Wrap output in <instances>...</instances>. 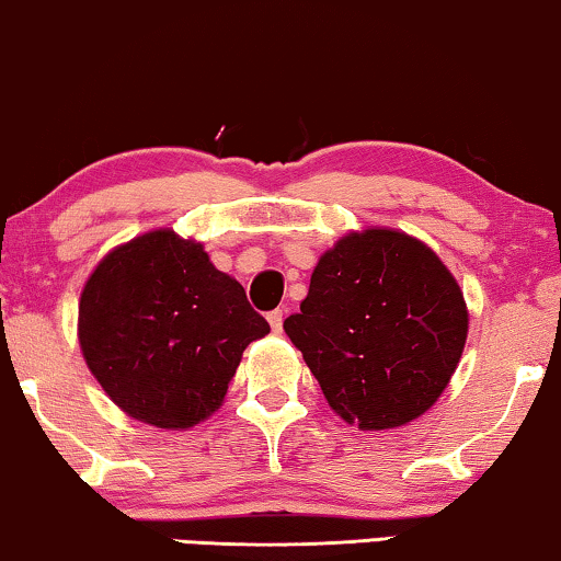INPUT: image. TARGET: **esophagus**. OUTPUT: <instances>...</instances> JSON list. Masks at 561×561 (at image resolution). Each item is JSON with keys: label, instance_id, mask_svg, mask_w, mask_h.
Returning a JSON list of instances; mask_svg holds the SVG:
<instances>
[{"label": "esophagus", "instance_id": "1", "mask_svg": "<svg viewBox=\"0 0 561 561\" xmlns=\"http://www.w3.org/2000/svg\"><path fill=\"white\" fill-rule=\"evenodd\" d=\"M266 320H270V325H272L274 333H282V322H284V314H282V310H274V312H270V314H266Z\"/></svg>", "mask_w": 561, "mask_h": 561}]
</instances>
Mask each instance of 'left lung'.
<instances>
[{"mask_svg": "<svg viewBox=\"0 0 561 561\" xmlns=\"http://www.w3.org/2000/svg\"><path fill=\"white\" fill-rule=\"evenodd\" d=\"M284 333L335 414L360 430H391L447 389L468 341V307L427 243L366 228L320 256Z\"/></svg>", "mask_w": 561, "mask_h": 561, "instance_id": "1", "label": "left lung"}]
</instances>
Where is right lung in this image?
I'll use <instances>...</instances> for the list:
<instances>
[{
	"instance_id": "right-lung-1",
	"label": "right lung",
	"mask_w": 561,
	"mask_h": 561,
	"mask_svg": "<svg viewBox=\"0 0 561 561\" xmlns=\"http://www.w3.org/2000/svg\"><path fill=\"white\" fill-rule=\"evenodd\" d=\"M270 322L210 264L203 243L160 228L101 259L78 305V341L108 399L134 420L187 430L224 404Z\"/></svg>"
}]
</instances>
